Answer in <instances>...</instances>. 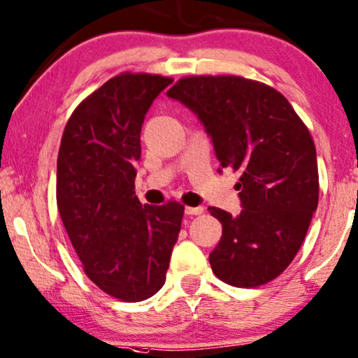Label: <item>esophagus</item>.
<instances>
[{"instance_id": "1", "label": "esophagus", "mask_w": 358, "mask_h": 358, "mask_svg": "<svg viewBox=\"0 0 358 358\" xmlns=\"http://www.w3.org/2000/svg\"><path fill=\"white\" fill-rule=\"evenodd\" d=\"M185 213L187 215H202L203 207H185Z\"/></svg>"}]
</instances>
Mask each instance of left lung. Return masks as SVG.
Masks as SVG:
<instances>
[{"mask_svg":"<svg viewBox=\"0 0 358 358\" xmlns=\"http://www.w3.org/2000/svg\"><path fill=\"white\" fill-rule=\"evenodd\" d=\"M168 96L201 120L222 168L240 173L241 212L208 207L222 224L208 255L212 271L227 285L258 287L294 259L319 202L315 146L285 95L238 76H190Z\"/></svg>","mask_w":358,"mask_h":358,"instance_id":"8db88e82","label":"left lung"}]
</instances>
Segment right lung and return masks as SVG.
Wrapping results in <instances>:
<instances>
[{
	"label": "right lung",
	"instance_id": "1",
	"mask_svg": "<svg viewBox=\"0 0 358 358\" xmlns=\"http://www.w3.org/2000/svg\"><path fill=\"white\" fill-rule=\"evenodd\" d=\"M173 78L124 72L73 110L57 157V208L83 271L124 303L155 296L166 281L184 206H141L134 164L152 100Z\"/></svg>",
	"mask_w": 358,
	"mask_h": 358
}]
</instances>
